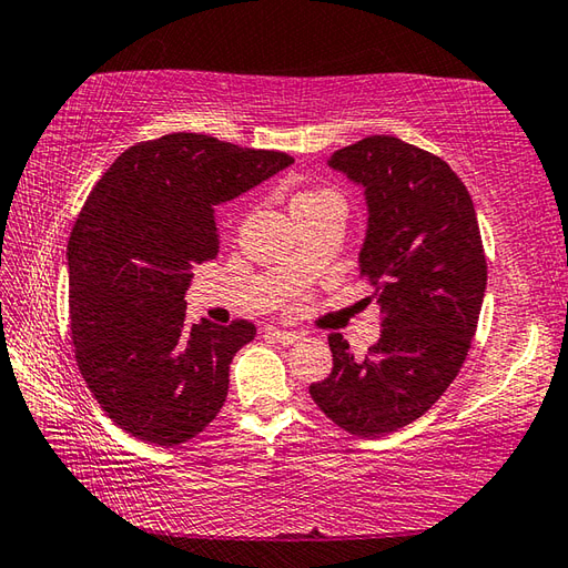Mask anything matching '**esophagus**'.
Instances as JSON below:
<instances>
[{"label":"esophagus","instance_id":"obj_1","mask_svg":"<svg viewBox=\"0 0 568 568\" xmlns=\"http://www.w3.org/2000/svg\"><path fill=\"white\" fill-rule=\"evenodd\" d=\"M268 334L273 336V339H277L281 344H295L303 339V332H287V329H275V327H268Z\"/></svg>","mask_w":568,"mask_h":568}]
</instances>
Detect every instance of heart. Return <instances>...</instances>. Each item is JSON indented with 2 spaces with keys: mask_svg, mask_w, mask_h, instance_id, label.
Wrapping results in <instances>:
<instances>
[{
  "mask_svg": "<svg viewBox=\"0 0 568 568\" xmlns=\"http://www.w3.org/2000/svg\"><path fill=\"white\" fill-rule=\"evenodd\" d=\"M327 190H307V192H300L295 200H303V197H315V195H324Z\"/></svg>",
  "mask_w": 568,
  "mask_h": 568,
  "instance_id": "b5f03b06",
  "label": "heart"
}]
</instances>
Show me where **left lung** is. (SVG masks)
Returning a JSON list of instances; mask_svg holds the SVG:
<instances>
[{"label": "left lung", "instance_id": "1", "mask_svg": "<svg viewBox=\"0 0 568 568\" xmlns=\"http://www.w3.org/2000/svg\"><path fill=\"white\" fill-rule=\"evenodd\" d=\"M329 165L366 187L364 303L381 307V339L354 358L329 334L332 373L310 385L336 427L373 439L422 417L462 371L484 305L488 263L474 200L449 163L395 136H366Z\"/></svg>", "mask_w": 568, "mask_h": 568}]
</instances>
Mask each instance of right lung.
Listing matches in <instances>:
<instances>
[{
  "label": "right lung",
  "mask_w": 568,
  "mask_h": 568,
  "mask_svg": "<svg viewBox=\"0 0 568 568\" xmlns=\"http://www.w3.org/2000/svg\"><path fill=\"white\" fill-rule=\"evenodd\" d=\"M291 163L180 131L126 149L84 200L68 241L70 339L94 400L131 437L178 446L220 415L256 327L187 324L185 291L220 253L216 204Z\"/></svg>",
  "instance_id": "add662e5"
}]
</instances>
